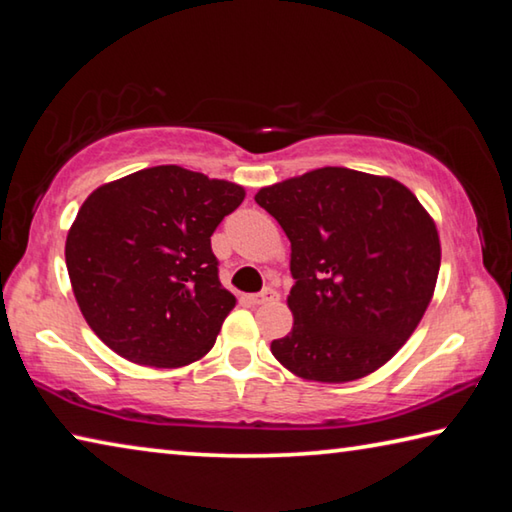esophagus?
I'll return each mask as SVG.
<instances>
[{"mask_svg":"<svg viewBox=\"0 0 512 512\" xmlns=\"http://www.w3.org/2000/svg\"><path fill=\"white\" fill-rule=\"evenodd\" d=\"M280 298V293H277L275 289H264L262 293H253V296H248V300L253 302V305H264V302H271V300H277Z\"/></svg>","mask_w":512,"mask_h":512,"instance_id":"obj_1","label":"esophagus"}]
</instances>
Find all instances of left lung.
Wrapping results in <instances>:
<instances>
[{
    "mask_svg": "<svg viewBox=\"0 0 512 512\" xmlns=\"http://www.w3.org/2000/svg\"><path fill=\"white\" fill-rule=\"evenodd\" d=\"M291 241L293 329L271 343L293 375L343 384L409 341L440 271L438 230L393 178L323 167L259 189Z\"/></svg>",
    "mask_w": 512,
    "mask_h": 512,
    "instance_id": "1",
    "label": "left lung"
}]
</instances>
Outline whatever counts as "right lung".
<instances>
[{
  "mask_svg": "<svg viewBox=\"0 0 512 512\" xmlns=\"http://www.w3.org/2000/svg\"><path fill=\"white\" fill-rule=\"evenodd\" d=\"M244 196L228 180L162 164L85 198L65 262L83 318L110 350L153 368L212 350L237 298L221 287L210 237Z\"/></svg>",
  "mask_w": 512,
  "mask_h": 512,
  "instance_id": "1",
  "label": "right lung"
}]
</instances>
